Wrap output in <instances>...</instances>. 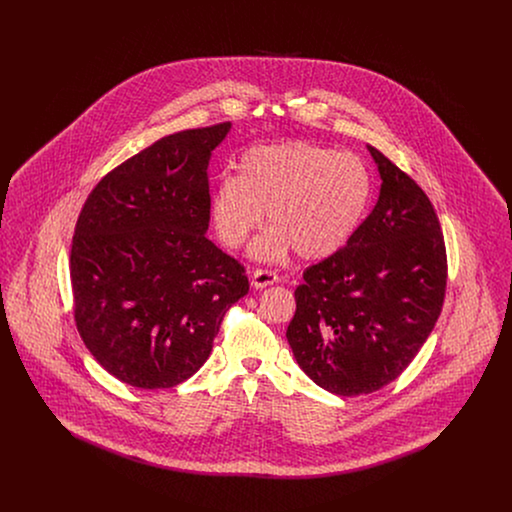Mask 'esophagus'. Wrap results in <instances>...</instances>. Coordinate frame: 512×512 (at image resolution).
Returning <instances> with one entry per match:
<instances>
[{
  "label": "esophagus",
  "instance_id": "esophagus-1",
  "mask_svg": "<svg viewBox=\"0 0 512 512\" xmlns=\"http://www.w3.org/2000/svg\"><path fill=\"white\" fill-rule=\"evenodd\" d=\"M278 282V274L274 270H268V268H255L251 272V286L255 290H263L270 284H276Z\"/></svg>",
  "mask_w": 512,
  "mask_h": 512
}]
</instances>
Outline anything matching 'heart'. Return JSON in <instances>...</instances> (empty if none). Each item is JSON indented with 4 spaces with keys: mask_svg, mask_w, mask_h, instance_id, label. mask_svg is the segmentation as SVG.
<instances>
[{
    "mask_svg": "<svg viewBox=\"0 0 512 512\" xmlns=\"http://www.w3.org/2000/svg\"><path fill=\"white\" fill-rule=\"evenodd\" d=\"M372 174L355 153L311 142L247 149L238 176H224L211 195V217L220 240L240 247L261 224L267 230L253 253L274 261L290 249L301 259H324L340 251L365 219Z\"/></svg>",
    "mask_w": 512,
    "mask_h": 512,
    "instance_id": "1",
    "label": "heart"
}]
</instances>
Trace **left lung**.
<instances>
[{"instance_id":"obj_1","label":"left lung","mask_w":512,"mask_h":512,"mask_svg":"<svg viewBox=\"0 0 512 512\" xmlns=\"http://www.w3.org/2000/svg\"><path fill=\"white\" fill-rule=\"evenodd\" d=\"M368 151L382 178L378 201L340 251L303 272L286 332L301 370L343 397L380 390L411 365L447 284L434 205L384 153Z\"/></svg>"}]
</instances>
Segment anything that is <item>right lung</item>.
Wrapping results in <instances>:
<instances>
[{
	"label": "right lung",
	"mask_w": 512,
	"mask_h": 512,
	"mask_svg": "<svg viewBox=\"0 0 512 512\" xmlns=\"http://www.w3.org/2000/svg\"><path fill=\"white\" fill-rule=\"evenodd\" d=\"M230 126L157 140L105 174L76 220V328L128 386L161 390L194 376L226 311L249 292L244 267L205 236L209 159Z\"/></svg>",
	"instance_id": "right-lung-1"
}]
</instances>
